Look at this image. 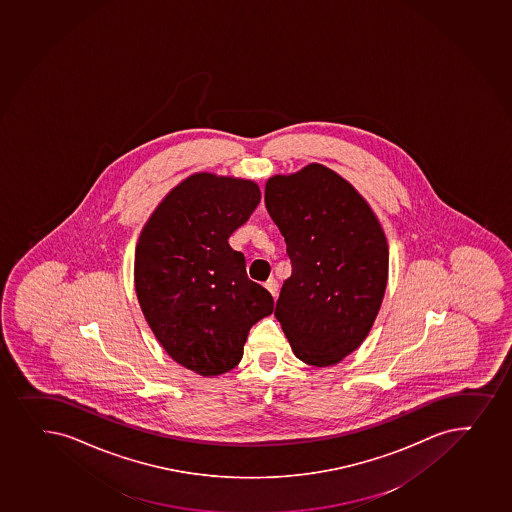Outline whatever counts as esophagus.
Here are the masks:
<instances>
[{"label":"esophagus","instance_id":"obj_1","mask_svg":"<svg viewBox=\"0 0 512 512\" xmlns=\"http://www.w3.org/2000/svg\"><path fill=\"white\" fill-rule=\"evenodd\" d=\"M265 289L269 291L274 298L277 296V291H279V284H277L276 279L274 277H270V279H267V281L264 282Z\"/></svg>","mask_w":512,"mask_h":512}]
</instances>
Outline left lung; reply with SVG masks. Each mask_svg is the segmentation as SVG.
I'll use <instances>...</instances> for the list:
<instances>
[{"label":"left lung","mask_w":512,"mask_h":512,"mask_svg":"<svg viewBox=\"0 0 512 512\" xmlns=\"http://www.w3.org/2000/svg\"><path fill=\"white\" fill-rule=\"evenodd\" d=\"M265 207L293 267L277 322L298 359L316 368L337 364L366 339L385 296V233L356 189L316 163L269 178Z\"/></svg>","instance_id":"1"}]
</instances>
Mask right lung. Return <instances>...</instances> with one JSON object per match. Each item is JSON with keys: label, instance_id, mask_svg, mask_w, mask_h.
Wrapping results in <instances>:
<instances>
[{"label": "right lung", "instance_id": "add662e5", "mask_svg": "<svg viewBox=\"0 0 512 512\" xmlns=\"http://www.w3.org/2000/svg\"><path fill=\"white\" fill-rule=\"evenodd\" d=\"M252 180L196 173L168 194L146 223L134 262L139 305L153 334L180 366L228 373L242 361L250 328L274 311L250 281L231 233L259 206Z\"/></svg>", "mask_w": 512, "mask_h": 512}]
</instances>
